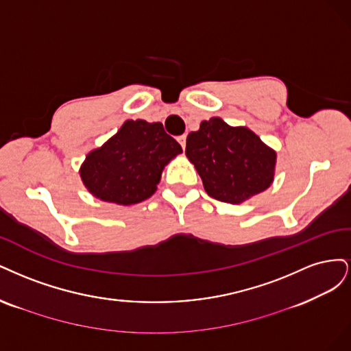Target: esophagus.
I'll return each instance as SVG.
<instances>
[{
    "label": "esophagus",
    "instance_id": "obj_1",
    "mask_svg": "<svg viewBox=\"0 0 351 351\" xmlns=\"http://www.w3.org/2000/svg\"><path fill=\"white\" fill-rule=\"evenodd\" d=\"M178 140V143L182 145V149H185V145H186V135L184 134V135H179V137L176 138Z\"/></svg>",
    "mask_w": 351,
    "mask_h": 351
}]
</instances>
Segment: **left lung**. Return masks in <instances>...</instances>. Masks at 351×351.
<instances>
[{
    "instance_id": "8db88e82",
    "label": "left lung",
    "mask_w": 351,
    "mask_h": 351,
    "mask_svg": "<svg viewBox=\"0 0 351 351\" xmlns=\"http://www.w3.org/2000/svg\"><path fill=\"white\" fill-rule=\"evenodd\" d=\"M185 154L207 194L229 204H242L274 180L276 150L250 128L230 127L219 117L188 134Z\"/></svg>"
}]
</instances>
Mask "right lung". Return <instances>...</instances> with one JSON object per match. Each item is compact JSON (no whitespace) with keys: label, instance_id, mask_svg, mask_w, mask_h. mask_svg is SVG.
Listing matches in <instances>:
<instances>
[{"label":"right lung","instance_id":"obj_1","mask_svg":"<svg viewBox=\"0 0 351 351\" xmlns=\"http://www.w3.org/2000/svg\"><path fill=\"white\" fill-rule=\"evenodd\" d=\"M182 153L163 123L127 119L118 132L86 156L80 178L93 197L118 206L150 198L165 166Z\"/></svg>","mask_w":351,"mask_h":351}]
</instances>
